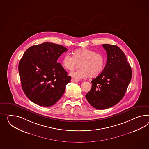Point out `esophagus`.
I'll use <instances>...</instances> for the list:
<instances>
[{
  "label": "esophagus",
  "mask_w": 149,
  "mask_h": 149,
  "mask_svg": "<svg viewBox=\"0 0 149 149\" xmlns=\"http://www.w3.org/2000/svg\"><path fill=\"white\" fill-rule=\"evenodd\" d=\"M71 81H72V82H78L79 80H77V79H71Z\"/></svg>",
  "instance_id": "1"
}]
</instances>
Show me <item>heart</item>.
Returning a JSON list of instances; mask_svg holds the SVG:
<instances>
[{
    "mask_svg": "<svg viewBox=\"0 0 149 149\" xmlns=\"http://www.w3.org/2000/svg\"><path fill=\"white\" fill-rule=\"evenodd\" d=\"M105 59L103 54L87 49L76 50L72 57L65 54L61 60V65L64 69L70 71L78 68L80 70L70 73L71 76L77 79H84L90 77L95 78L102 72L105 66Z\"/></svg>",
    "mask_w": 149,
    "mask_h": 149,
    "instance_id": "1",
    "label": "heart"
}]
</instances>
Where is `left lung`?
<instances>
[{"label":"left lung","instance_id":"obj_1","mask_svg":"<svg viewBox=\"0 0 149 149\" xmlns=\"http://www.w3.org/2000/svg\"><path fill=\"white\" fill-rule=\"evenodd\" d=\"M107 51L106 65L99 76L92 80L91 90L85 95L88 102L98 110L113 107L125 95L132 77L126 56L119 47L103 44Z\"/></svg>","mask_w":149,"mask_h":149}]
</instances>
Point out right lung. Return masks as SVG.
I'll return each mask as SVG.
<instances>
[{"label":"right lung","instance_id":"right-lung-1","mask_svg":"<svg viewBox=\"0 0 149 149\" xmlns=\"http://www.w3.org/2000/svg\"><path fill=\"white\" fill-rule=\"evenodd\" d=\"M67 50L61 45L45 42L24 52L18 70L23 91L31 101L51 107L63 95L71 77L57 60Z\"/></svg>","mask_w":149,"mask_h":149}]
</instances>
